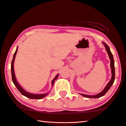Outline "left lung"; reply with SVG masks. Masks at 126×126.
Listing matches in <instances>:
<instances>
[{
	"label": "left lung",
	"instance_id": "left-lung-1",
	"mask_svg": "<svg viewBox=\"0 0 126 126\" xmlns=\"http://www.w3.org/2000/svg\"><path fill=\"white\" fill-rule=\"evenodd\" d=\"M103 45H104L105 47V49L107 51L108 54L109 55V59L110 60V68H111V79L110 81L108 83L106 86L105 87V88L103 90V91H101L100 93L97 94H96L94 95H86V94H79L82 96L85 97H87V98H99L101 96H103L105 94H106L108 91L109 90L111 86L113 84L114 81L115 79V68H114V61L113 59V56L112 53L110 51V50L109 49V47L108 46L106 43H105L104 42H102Z\"/></svg>",
	"mask_w": 126,
	"mask_h": 126
}]
</instances>
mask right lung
Here are the masks:
<instances>
[{
	"mask_svg": "<svg viewBox=\"0 0 126 126\" xmlns=\"http://www.w3.org/2000/svg\"><path fill=\"white\" fill-rule=\"evenodd\" d=\"M17 50H18V47H17L16 50L15 54H14L13 60H12V63H11L12 78V81H13V83L15 84V86L17 87V89L18 90V91L20 92V93H21L23 96H25L28 97V98L32 99H41L44 98V97H45L46 96H47L49 94V93L41 94H32L30 93H29V92L26 91L25 89H23L22 88V87H21V86L18 83L16 78V76L15 74V71H14V62H15V59L16 55L17 52ZM58 76H59V74H58V75L55 77L54 79H53L52 81H51V86L52 87L54 85V83L55 80L57 79L58 77Z\"/></svg>",
	"mask_w": 126,
	"mask_h": 126,
	"instance_id": "right-lung-1",
	"label": "right lung"
}]
</instances>
